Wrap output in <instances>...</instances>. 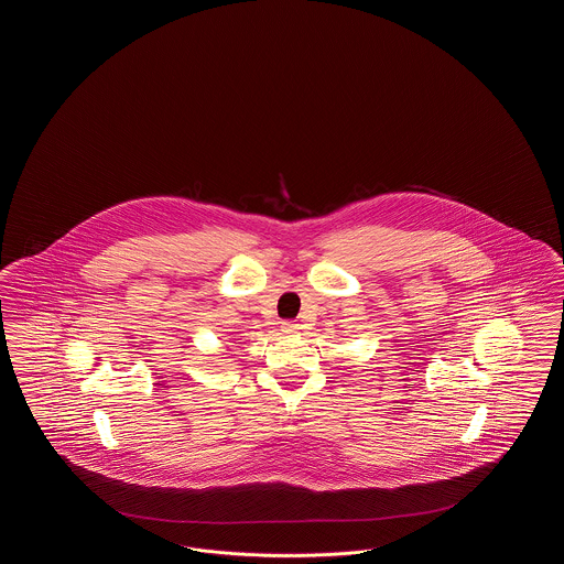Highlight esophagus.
Returning a JSON list of instances; mask_svg holds the SVG:
<instances>
[{
    "label": "esophagus",
    "mask_w": 564,
    "mask_h": 564,
    "mask_svg": "<svg viewBox=\"0 0 564 564\" xmlns=\"http://www.w3.org/2000/svg\"><path fill=\"white\" fill-rule=\"evenodd\" d=\"M281 327H283V332H285V334H290V336H294V334H300V329H302V325L295 322H283V325H281Z\"/></svg>",
    "instance_id": "34e87169"
}]
</instances>
